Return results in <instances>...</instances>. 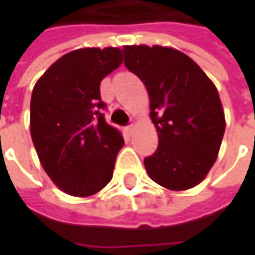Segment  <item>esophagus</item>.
Wrapping results in <instances>:
<instances>
[{"mask_svg": "<svg viewBox=\"0 0 255 255\" xmlns=\"http://www.w3.org/2000/svg\"><path fill=\"white\" fill-rule=\"evenodd\" d=\"M134 129H136V126H134V125H130V126L126 128V132L129 133V134H132V133L134 132Z\"/></svg>", "mask_w": 255, "mask_h": 255, "instance_id": "obj_1", "label": "esophagus"}]
</instances>
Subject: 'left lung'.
Wrapping results in <instances>:
<instances>
[{"label": "left lung", "instance_id": "1", "mask_svg": "<svg viewBox=\"0 0 255 255\" xmlns=\"http://www.w3.org/2000/svg\"><path fill=\"white\" fill-rule=\"evenodd\" d=\"M125 65L139 76L150 101L159 146L144 159L149 177L173 191L204 180L226 130L219 91L190 56L170 46L125 45Z\"/></svg>", "mask_w": 255, "mask_h": 255}]
</instances>
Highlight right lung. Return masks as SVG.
I'll list each match as a JSON object with an SVG mask.
<instances>
[{
	"mask_svg": "<svg viewBox=\"0 0 255 255\" xmlns=\"http://www.w3.org/2000/svg\"><path fill=\"white\" fill-rule=\"evenodd\" d=\"M122 62L119 48L75 49L55 61L32 89L35 150L49 179L69 196L89 197L112 180L125 142L99 112L105 108L99 86Z\"/></svg>",
	"mask_w": 255,
	"mask_h": 255,
	"instance_id": "1",
	"label": "right lung"
}]
</instances>
